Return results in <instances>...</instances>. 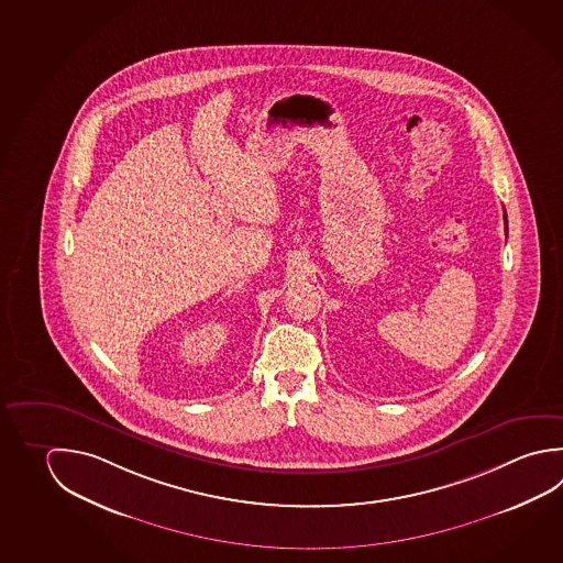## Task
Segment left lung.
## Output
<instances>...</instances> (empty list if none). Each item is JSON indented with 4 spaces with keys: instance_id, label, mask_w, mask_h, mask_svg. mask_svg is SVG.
<instances>
[{
    "instance_id": "1",
    "label": "left lung",
    "mask_w": 563,
    "mask_h": 563,
    "mask_svg": "<svg viewBox=\"0 0 563 563\" xmlns=\"http://www.w3.org/2000/svg\"><path fill=\"white\" fill-rule=\"evenodd\" d=\"M504 218H506V214H504Z\"/></svg>"
}]
</instances>
